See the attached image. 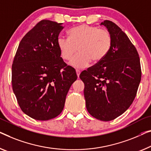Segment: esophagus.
<instances>
[{
  "label": "esophagus",
  "instance_id": "1",
  "mask_svg": "<svg viewBox=\"0 0 151 151\" xmlns=\"http://www.w3.org/2000/svg\"><path fill=\"white\" fill-rule=\"evenodd\" d=\"M76 75H77V76L78 77V76H79V75H80V73H81L80 70L76 69Z\"/></svg>",
  "mask_w": 151,
  "mask_h": 151
}]
</instances>
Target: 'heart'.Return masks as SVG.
Returning a JSON list of instances; mask_svg holds the SVG:
<instances>
[{
	"instance_id": "b5f03b06",
	"label": "heart",
	"mask_w": 151,
	"mask_h": 151,
	"mask_svg": "<svg viewBox=\"0 0 151 151\" xmlns=\"http://www.w3.org/2000/svg\"><path fill=\"white\" fill-rule=\"evenodd\" d=\"M70 38L60 35L57 43L61 57L64 60L72 58L70 64L76 68H84L92 60L99 62L106 56L112 45L111 33L97 26L82 24L72 28L69 32Z\"/></svg>"
}]
</instances>
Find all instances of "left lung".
Wrapping results in <instances>:
<instances>
[{"label": "left lung", "instance_id": "1", "mask_svg": "<svg viewBox=\"0 0 151 151\" xmlns=\"http://www.w3.org/2000/svg\"><path fill=\"white\" fill-rule=\"evenodd\" d=\"M112 37L106 56L79 77L85 84L87 111L94 118L109 121L128 109L134 100L141 81L140 58L129 38L114 22L105 20Z\"/></svg>", "mask_w": 151, "mask_h": 151}]
</instances>
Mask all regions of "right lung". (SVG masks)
<instances>
[{
    "label": "right lung",
    "instance_id": "right-lung-1",
    "mask_svg": "<svg viewBox=\"0 0 151 151\" xmlns=\"http://www.w3.org/2000/svg\"><path fill=\"white\" fill-rule=\"evenodd\" d=\"M62 24L42 19L22 38L12 64V87L20 109L39 121L59 115L75 70L60 57L57 40Z\"/></svg>",
    "mask_w": 151,
    "mask_h": 151
}]
</instances>
